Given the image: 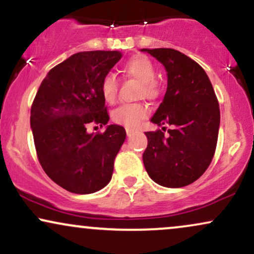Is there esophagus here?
Returning a JSON list of instances; mask_svg holds the SVG:
<instances>
[{
	"label": "esophagus",
	"instance_id": "34e87169",
	"mask_svg": "<svg viewBox=\"0 0 254 254\" xmlns=\"http://www.w3.org/2000/svg\"><path fill=\"white\" fill-rule=\"evenodd\" d=\"M126 133L128 136H130L134 133V129H132V128H126Z\"/></svg>",
	"mask_w": 254,
	"mask_h": 254
}]
</instances>
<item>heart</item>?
<instances>
[{
    "instance_id": "heart-1",
    "label": "heart",
    "mask_w": 254,
    "mask_h": 254,
    "mask_svg": "<svg viewBox=\"0 0 254 254\" xmlns=\"http://www.w3.org/2000/svg\"><path fill=\"white\" fill-rule=\"evenodd\" d=\"M125 76L139 80L141 83L140 94L147 98H156L158 96V86L154 82L156 68L147 57L135 56L130 58L122 67ZM119 82L114 73H106L100 83V91L104 101L113 103L118 96ZM148 107L144 103H125L118 107L113 112L112 118L115 124L121 126L134 128L138 127L144 119L147 118Z\"/></svg>"
}]
</instances>
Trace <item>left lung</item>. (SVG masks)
I'll return each instance as SVG.
<instances>
[{"label":"left lung","instance_id":"left-lung-1","mask_svg":"<svg viewBox=\"0 0 254 254\" xmlns=\"http://www.w3.org/2000/svg\"><path fill=\"white\" fill-rule=\"evenodd\" d=\"M165 66L168 89L151 121L172 126L169 134L146 132V171L159 186L182 188L198 180L210 165L220 127L219 102L205 71L174 49H142Z\"/></svg>","mask_w":254,"mask_h":254}]
</instances>
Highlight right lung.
I'll list each match as a JSON object with an SVG mask.
<instances>
[{
	"label": "right lung",
	"mask_w": 254,
	"mask_h": 254,
	"mask_svg": "<svg viewBox=\"0 0 254 254\" xmlns=\"http://www.w3.org/2000/svg\"><path fill=\"white\" fill-rule=\"evenodd\" d=\"M121 57L119 51L76 53L51 68L33 101L31 128L39 163L70 192H96L112 180L126 130L109 125L104 133L89 134L86 127L108 124L100 83Z\"/></svg>",
	"instance_id": "1"
}]
</instances>
